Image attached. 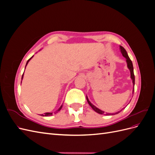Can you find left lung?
Instances as JSON below:
<instances>
[{
    "mask_svg": "<svg viewBox=\"0 0 155 155\" xmlns=\"http://www.w3.org/2000/svg\"><path fill=\"white\" fill-rule=\"evenodd\" d=\"M120 48L121 53L122 54V55H123L124 57V58H125V59H126V61H127V67H128V68L129 69L130 72V78H131V79H132L133 83V85H134V81H135V78H134V70H133V63H132V61H131V60L130 59L129 57L128 56L126 50H125V48L123 47V46H120ZM134 88H133V92H134ZM87 100L88 104L89 105H90V106L92 108V109H93L94 110L95 112H97L98 114H104V115H107V116H109V115H114V114H118L119 112L121 111V110H120V111H118V112H116V113H113V114H111V113H105V112L102 111L101 110L99 109H98V108H97L96 107H95L94 105H92V104H91V101L88 100L87 96Z\"/></svg>",
    "mask_w": 155,
    "mask_h": 155,
    "instance_id": "left-lung-1",
    "label": "left lung"
}]
</instances>
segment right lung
<instances>
[{
    "label": "right lung",
    "mask_w": 155,
    "mask_h": 155,
    "mask_svg": "<svg viewBox=\"0 0 155 155\" xmlns=\"http://www.w3.org/2000/svg\"><path fill=\"white\" fill-rule=\"evenodd\" d=\"M33 56H34V55H33ZM33 56H32V57L31 58H30L28 60V61H27V63H26V65L28 64V62L30 61V60L33 58ZM26 68V67H25ZM23 75H24V73H23V74H22V78H23ZM62 107H63V105H61V106L59 108V109L57 110V111H56V112H55V113H57V112H58L61 109V108H62ZM42 115H43V114H42ZM51 115H52V112H46V113H45L44 114V115H43V116H51Z\"/></svg>",
    "instance_id": "right-lung-1"
}]
</instances>
